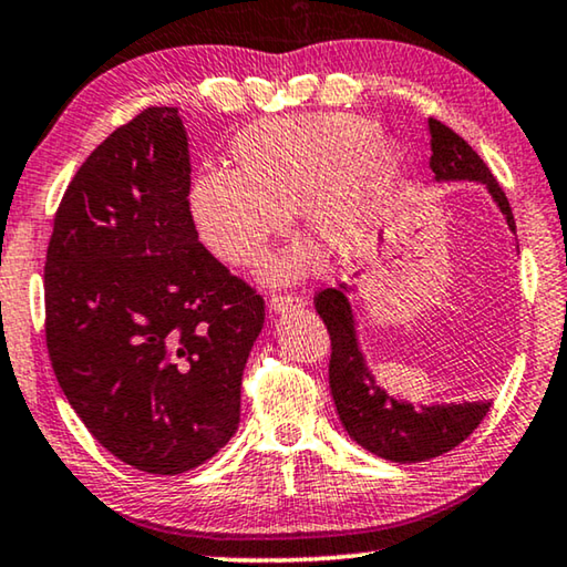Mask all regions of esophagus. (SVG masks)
<instances>
[{"instance_id": "1", "label": "esophagus", "mask_w": 567, "mask_h": 567, "mask_svg": "<svg viewBox=\"0 0 567 567\" xmlns=\"http://www.w3.org/2000/svg\"><path fill=\"white\" fill-rule=\"evenodd\" d=\"M305 300L298 298V295H272L269 298V310L272 312H287V310H295V308H302Z\"/></svg>"}]
</instances>
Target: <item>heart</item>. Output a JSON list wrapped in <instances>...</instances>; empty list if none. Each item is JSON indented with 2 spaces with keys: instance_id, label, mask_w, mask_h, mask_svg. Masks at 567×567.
<instances>
[{
  "instance_id": "heart-1",
  "label": "heart",
  "mask_w": 567,
  "mask_h": 567,
  "mask_svg": "<svg viewBox=\"0 0 567 567\" xmlns=\"http://www.w3.org/2000/svg\"><path fill=\"white\" fill-rule=\"evenodd\" d=\"M231 171L204 168L188 214L204 247L229 267H257L298 209L305 235L336 255L361 249L381 219L399 171V146L361 115L269 118L237 133ZM310 267L292 251L272 267L290 280Z\"/></svg>"
}]
</instances>
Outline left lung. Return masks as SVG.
Wrapping results in <instances>:
<instances>
[{
  "label": "left lung",
  "mask_w": 567,
  "mask_h": 567,
  "mask_svg": "<svg viewBox=\"0 0 567 567\" xmlns=\"http://www.w3.org/2000/svg\"><path fill=\"white\" fill-rule=\"evenodd\" d=\"M431 161L436 182H482L515 231V217L505 192L460 133L442 121L429 118ZM348 287H328L316 295V310L330 332V393L338 416L350 436L381 460L399 464L426 462L460 446L487 416L489 401L436 403L413 409L375 385L365 358L358 348L355 320L348 302Z\"/></svg>",
  "instance_id": "1"
}]
</instances>
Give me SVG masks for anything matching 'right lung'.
<instances>
[{
	"mask_svg": "<svg viewBox=\"0 0 567 567\" xmlns=\"http://www.w3.org/2000/svg\"><path fill=\"white\" fill-rule=\"evenodd\" d=\"M178 107L115 128L55 212L44 338L70 406L148 474L212 460L239 424L241 373L265 300L206 249L188 214Z\"/></svg>",
	"mask_w": 567,
	"mask_h": 567,
	"instance_id": "right-lung-1",
	"label": "right lung"
}]
</instances>
